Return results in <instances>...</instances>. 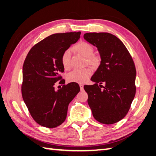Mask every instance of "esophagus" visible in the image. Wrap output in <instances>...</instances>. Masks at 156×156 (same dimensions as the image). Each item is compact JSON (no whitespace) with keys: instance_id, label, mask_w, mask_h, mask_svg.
Here are the masks:
<instances>
[{"instance_id":"obj_1","label":"esophagus","mask_w":156,"mask_h":156,"mask_svg":"<svg viewBox=\"0 0 156 156\" xmlns=\"http://www.w3.org/2000/svg\"><path fill=\"white\" fill-rule=\"evenodd\" d=\"M79 86H80V88L81 90H83V89H84V85L82 84H79Z\"/></svg>"}]
</instances>
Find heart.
<instances>
[{
	"label": "heart",
	"mask_w": 156,
	"mask_h": 156,
	"mask_svg": "<svg viewBox=\"0 0 156 156\" xmlns=\"http://www.w3.org/2000/svg\"><path fill=\"white\" fill-rule=\"evenodd\" d=\"M73 50L76 53L85 58L86 63L93 67L97 66L100 63V57L93 54L94 49L92 45L86 41H80L74 46ZM61 62L63 67L68 70L71 67L70 64V51L66 50L62 55ZM92 72L90 68L76 69L69 72L67 76V80L69 82L84 83L91 76Z\"/></svg>",
	"instance_id": "obj_1"
}]
</instances>
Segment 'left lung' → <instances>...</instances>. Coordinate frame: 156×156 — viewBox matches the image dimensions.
<instances>
[{
	"label": "left lung",
	"mask_w": 156,
	"mask_h": 156,
	"mask_svg": "<svg viewBox=\"0 0 156 156\" xmlns=\"http://www.w3.org/2000/svg\"><path fill=\"white\" fill-rule=\"evenodd\" d=\"M84 38L97 48L101 58L91 78L95 84L84 87L88 95V104L96 120L106 125L115 123L127 114L135 97L133 60L123 43L114 35L87 33Z\"/></svg>",
	"instance_id": "8db88e82"
}]
</instances>
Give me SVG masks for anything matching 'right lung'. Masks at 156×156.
Segmentation results:
<instances>
[{
    "instance_id": "1",
    "label": "right lung",
    "mask_w": 156,
    "mask_h": 156,
    "mask_svg": "<svg viewBox=\"0 0 156 156\" xmlns=\"http://www.w3.org/2000/svg\"><path fill=\"white\" fill-rule=\"evenodd\" d=\"M81 32L55 34L33 47L23 66L22 97L31 117L43 127L54 128L66 120L68 105L80 92L76 82L55 90L64 68L62 55L79 39Z\"/></svg>"
}]
</instances>
